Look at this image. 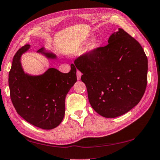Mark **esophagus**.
I'll return each instance as SVG.
<instances>
[{
	"instance_id": "34e87169",
	"label": "esophagus",
	"mask_w": 160,
	"mask_h": 160,
	"mask_svg": "<svg viewBox=\"0 0 160 160\" xmlns=\"http://www.w3.org/2000/svg\"><path fill=\"white\" fill-rule=\"evenodd\" d=\"M81 75H82V72H81L80 71H77V79L78 80H80Z\"/></svg>"
}]
</instances>
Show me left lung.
Returning a JSON list of instances; mask_svg holds the SVG:
<instances>
[{
    "label": "left lung",
    "mask_w": 160,
    "mask_h": 160,
    "mask_svg": "<svg viewBox=\"0 0 160 160\" xmlns=\"http://www.w3.org/2000/svg\"><path fill=\"white\" fill-rule=\"evenodd\" d=\"M74 63L83 74L89 103L103 117L129 111L146 91L148 58L140 43L122 28L108 45L81 54Z\"/></svg>",
    "instance_id": "1"
}]
</instances>
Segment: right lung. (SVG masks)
Listing matches in <instances>:
<instances>
[{
  "label": "right lung",
  "instance_id": "1",
  "mask_svg": "<svg viewBox=\"0 0 160 160\" xmlns=\"http://www.w3.org/2000/svg\"><path fill=\"white\" fill-rule=\"evenodd\" d=\"M28 48V45L23 46L13 57L8 78L12 103L28 122L40 129H54L64 116L66 96L77 81L76 68L72 63L68 73L52 68L43 75L30 76L24 73L20 63L21 55ZM38 52L48 58L56 57L42 48Z\"/></svg>",
  "mask_w": 160,
  "mask_h": 160
}]
</instances>
